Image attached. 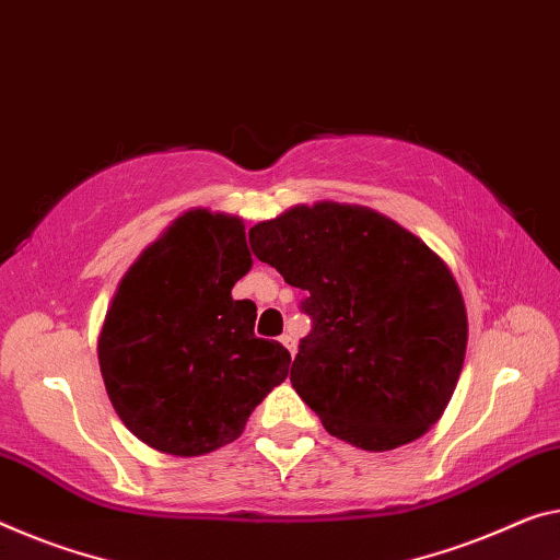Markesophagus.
<instances>
[{"instance_id":"esophagus-1","label":"esophagus","mask_w":560,"mask_h":560,"mask_svg":"<svg viewBox=\"0 0 560 560\" xmlns=\"http://www.w3.org/2000/svg\"><path fill=\"white\" fill-rule=\"evenodd\" d=\"M280 342H282V346H285L288 350H290V355H295V348H298V342H295V338H292V335H282V338H280Z\"/></svg>"}]
</instances>
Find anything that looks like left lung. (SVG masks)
<instances>
[{"mask_svg": "<svg viewBox=\"0 0 560 560\" xmlns=\"http://www.w3.org/2000/svg\"><path fill=\"white\" fill-rule=\"evenodd\" d=\"M250 247L313 320L290 383L330 435L393 451L443 416L466 358L460 288L423 240L360 205H298L250 228Z\"/></svg>", "mask_w": 560, "mask_h": 560, "instance_id": "1", "label": "left lung"}]
</instances>
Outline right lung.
<instances>
[{"label":"right lung","mask_w":560,"mask_h":560,"mask_svg":"<svg viewBox=\"0 0 560 560\" xmlns=\"http://www.w3.org/2000/svg\"><path fill=\"white\" fill-rule=\"evenodd\" d=\"M250 268L243 220L190 210L119 280L100 370L119 420L150 448L183 458L218 451L288 377L290 352L255 338V303L232 298Z\"/></svg>","instance_id":"add662e5"}]
</instances>
